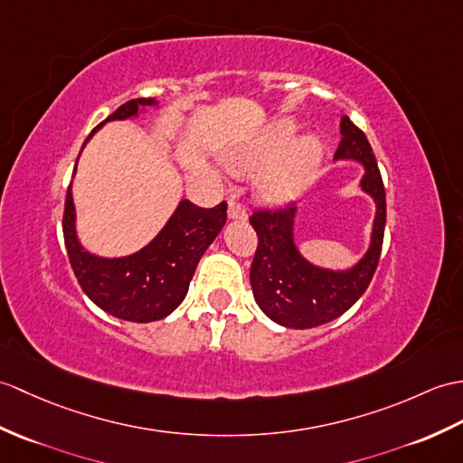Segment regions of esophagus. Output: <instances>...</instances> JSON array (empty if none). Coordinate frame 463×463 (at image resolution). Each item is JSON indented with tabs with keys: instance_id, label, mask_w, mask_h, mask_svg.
Wrapping results in <instances>:
<instances>
[{
	"instance_id": "34e87169",
	"label": "esophagus",
	"mask_w": 463,
	"mask_h": 463,
	"mask_svg": "<svg viewBox=\"0 0 463 463\" xmlns=\"http://www.w3.org/2000/svg\"><path fill=\"white\" fill-rule=\"evenodd\" d=\"M229 219H246V211L241 203H236V197L229 201Z\"/></svg>"
}]
</instances>
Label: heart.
<instances>
[{"label": "heart", "instance_id": "b5f03b06", "mask_svg": "<svg viewBox=\"0 0 463 463\" xmlns=\"http://www.w3.org/2000/svg\"><path fill=\"white\" fill-rule=\"evenodd\" d=\"M294 139L296 126L286 120L278 122L260 142L249 149H244V152L231 154L227 157V167L236 175H254L258 171L266 169L268 165H272L274 161L285 156L287 149L294 145ZM319 159L321 146L317 139H302V142L296 144L290 150V154L280 165H276L262 177V195L268 201H286L296 197L298 193L306 187L311 174H314L316 167L319 165Z\"/></svg>", "mask_w": 463, "mask_h": 463}]
</instances>
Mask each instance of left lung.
Wrapping results in <instances>:
<instances>
[{
    "label": "left lung",
    "mask_w": 463,
    "mask_h": 463,
    "mask_svg": "<svg viewBox=\"0 0 463 463\" xmlns=\"http://www.w3.org/2000/svg\"><path fill=\"white\" fill-rule=\"evenodd\" d=\"M341 142L333 159H353L364 167L361 189L373 197L374 213L371 246L349 270H327L311 264L294 242L296 207L254 211L250 224L258 234V249L250 268L256 304L276 324L292 329L324 326L357 302L377 270L384 222L386 197L373 147L347 116L341 118Z\"/></svg>",
    "instance_id": "8db88e82"
}]
</instances>
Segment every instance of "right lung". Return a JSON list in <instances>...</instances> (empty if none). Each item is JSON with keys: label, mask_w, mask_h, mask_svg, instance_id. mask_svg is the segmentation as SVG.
<instances>
[{"label": "right lung", "mask_w": 463, "mask_h": 463, "mask_svg": "<svg viewBox=\"0 0 463 463\" xmlns=\"http://www.w3.org/2000/svg\"><path fill=\"white\" fill-rule=\"evenodd\" d=\"M152 106H157L156 99L128 100L100 126L110 120L136 118L139 109ZM100 126L94 128L86 142ZM74 221L77 214L69 185L64 199L62 234L72 272L82 292L106 314L134 324H149L167 317L185 299L201 256L227 222V203L222 201L217 207L203 209L181 199L156 239L142 250L122 258H102L84 250Z\"/></svg>", "instance_id": "obj_1"}]
</instances>
